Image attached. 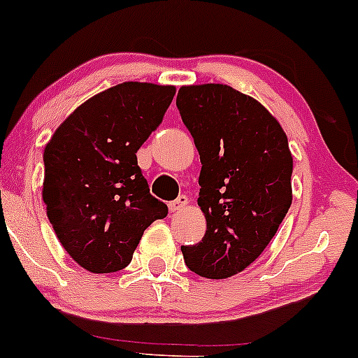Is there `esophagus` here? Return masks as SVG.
<instances>
[{
	"mask_svg": "<svg viewBox=\"0 0 358 358\" xmlns=\"http://www.w3.org/2000/svg\"><path fill=\"white\" fill-rule=\"evenodd\" d=\"M187 203H188V197L187 195H180L178 199L176 200H173V202H170V210L171 212H180V210H183L187 207Z\"/></svg>",
	"mask_w": 358,
	"mask_h": 358,
	"instance_id": "1",
	"label": "esophagus"
}]
</instances>
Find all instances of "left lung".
Instances as JSON below:
<instances>
[{"instance_id": "obj_1", "label": "left lung", "mask_w": 358, "mask_h": 358, "mask_svg": "<svg viewBox=\"0 0 358 358\" xmlns=\"http://www.w3.org/2000/svg\"><path fill=\"white\" fill-rule=\"evenodd\" d=\"M176 107L200 155L207 219L183 258L200 277L227 278L260 257L292 203L287 136L262 103L227 85L183 86Z\"/></svg>"}]
</instances>
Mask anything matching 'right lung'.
<instances>
[{"instance_id": "add662e5", "label": "right lung", "mask_w": 358, "mask_h": 358, "mask_svg": "<svg viewBox=\"0 0 358 358\" xmlns=\"http://www.w3.org/2000/svg\"><path fill=\"white\" fill-rule=\"evenodd\" d=\"M173 96V86H112L80 105L47 143V217L71 258L90 272L125 268L144 229L166 217V203L149 194L136 152Z\"/></svg>"}]
</instances>
